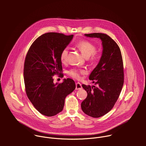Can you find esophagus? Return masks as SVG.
Wrapping results in <instances>:
<instances>
[{
    "label": "esophagus",
    "mask_w": 146,
    "mask_h": 146,
    "mask_svg": "<svg viewBox=\"0 0 146 146\" xmlns=\"http://www.w3.org/2000/svg\"><path fill=\"white\" fill-rule=\"evenodd\" d=\"M82 88V86L80 82H76V90H78Z\"/></svg>",
    "instance_id": "esophagus-1"
}]
</instances>
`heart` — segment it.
Masks as SVG:
<instances>
[{"instance_id": "1", "label": "heart", "mask_w": 146, "mask_h": 146, "mask_svg": "<svg viewBox=\"0 0 146 146\" xmlns=\"http://www.w3.org/2000/svg\"><path fill=\"white\" fill-rule=\"evenodd\" d=\"M77 47L81 51L82 54L86 58H88L89 61L92 64H96L100 59V55L96 51V47L95 44L87 40L79 41L76 44ZM69 51V48L65 47L62 50L59 58L62 63H65L68 59V56ZM86 70L84 69H78L72 68L67 72L68 75L76 80H80L81 76L86 74Z\"/></svg>"}]
</instances>
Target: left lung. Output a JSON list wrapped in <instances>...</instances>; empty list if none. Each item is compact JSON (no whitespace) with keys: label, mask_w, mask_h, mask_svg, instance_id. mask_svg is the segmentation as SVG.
<instances>
[{"label":"left lung","mask_w":146,"mask_h":146,"mask_svg":"<svg viewBox=\"0 0 146 146\" xmlns=\"http://www.w3.org/2000/svg\"><path fill=\"white\" fill-rule=\"evenodd\" d=\"M85 35L102 41V57L89 77L95 86L82 85L87 96L81 105L85 114L98 118L109 112L119 98L123 84V60L119 46L109 35L102 33Z\"/></svg>","instance_id":"8db88e82"}]
</instances>
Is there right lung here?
Returning a JSON list of instances; mask_svg holds the SVG:
<instances>
[{"label": "right lung", "mask_w": 146, "mask_h": 146, "mask_svg": "<svg viewBox=\"0 0 146 146\" xmlns=\"http://www.w3.org/2000/svg\"><path fill=\"white\" fill-rule=\"evenodd\" d=\"M73 35L49 32L37 38L27 54L24 78L27 95L35 109L46 116H54L64 109L65 99L76 88L71 78L54 84L53 76L63 77L60 53Z\"/></svg>", "instance_id": "obj_1"}]
</instances>
